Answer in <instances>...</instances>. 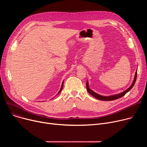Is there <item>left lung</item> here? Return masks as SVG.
I'll return each instance as SVG.
<instances>
[{
	"label": "left lung",
	"instance_id": "8db88e82",
	"mask_svg": "<svg viewBox=\"0 0 147 147\" xmlns=\"http://www.w3.org/2000/svg\"><path fill=\"white\" fill-rule=\"evenodd\" d=\"M136 77H137V70H136V71L135 73V78H134V81H133L132 84H131V85H130V86L127 89L125 90L124 92H121V93L118 94H116V95H111V96H102V95H99V94H98L95 93V92H94L93 90H91L89 88L88 81L86 82V89H87L88 92H89V93L92 96H93L94 97H95V98H96L98 99L102 100V101H113V100L117 99L118 98H120L123 96L126 93H127V92L129 90H130V89L133 88V86H134V84H135V83L136 82Z\"/></svg>",
	"mask_w": 147,
	"mask_h": 147
}]
</instances>
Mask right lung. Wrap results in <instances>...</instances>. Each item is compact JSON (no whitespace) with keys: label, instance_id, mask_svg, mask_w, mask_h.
Instances as JSON below:
<instances>
[{"label":"right lung","instance_id":"add662e5","mask_svg":"<svg viewBox=\"0 0 147 147\" xmlns=\"http://www.w3.org/2000/svg\"><path fill=\"white\" fill-rule=\"evenodd\" d=\"M63 84H64V81L63 82V83H62L61 89H60V90H59V92H58V94H57V95H58V94H59V93H60V92H61V90H62V89H63Z\"/></svg>","mask_w":147,"mask_h":147}]
</instances>
